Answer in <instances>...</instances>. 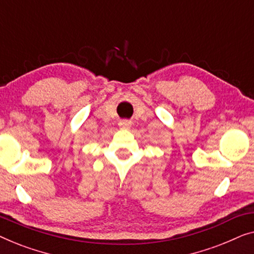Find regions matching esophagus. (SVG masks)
<instances>
[{
	"label": "esophagus",
	"mask_w": 254,
	"mask_h": 254,
	"mask_svg": "<svg viewBox=\"0 0 254 254\" xmlns=\"http://www.w3.org/2000/svg\"><path fill=\"white\" fill-rule=\"evenodd\" d=\"M120 127H122V128H130L131 122H128V121H121Z\"/></svg>",
	"instance_id": "esophagus-1"
}]
</instances>
